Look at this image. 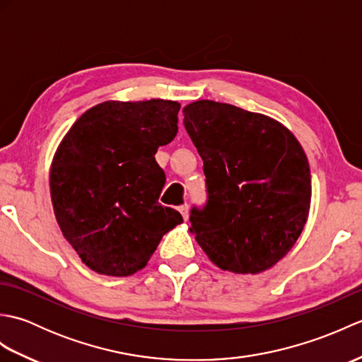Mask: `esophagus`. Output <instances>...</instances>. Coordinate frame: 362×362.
I'll use <instances>...</instances> for the list:
<instances>
[{
	"mask_svg": "<svg viewBox=\"0 0 362 362\" xmlns=\"http://www.w3.org/2000/svg\"><path fill=\"white\" fill-rule=\"evenodd\" d=\"M179 211H180V214L183 216V219H188V205L187 204H183V205H180L179 206Z\"/></svg>",
	"mask_w": 362,
	"mask_h": 362,
	"instance_id": "34e87169",
	"label": "esophagus"
}]
</instances>
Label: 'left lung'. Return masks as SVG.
Listing matches in <instances>:
<instances>
[{"label":"left lung","mask_w":362,"mask_h":362,"mask_svg":"<svg viewBox=\"0 0 362 362\" xmlns=\"http://www.w3.org/2000/svg\"><path fill=\"white\" fill-rule=\"evenodd\" d=\"M204 160L206 204L189 232L218 267L258 274L286 255L306 224L311 174L302 146L279 121L204 99L183 109Z\"/></svg>","instance_id":"8db88e82"}]
</instances>
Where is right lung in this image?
Instances as JSON below:
<instances>
[{"mask_svg":"<svg viewBox=\"0 0 362 362\" xmlns=\"http://www.w3.org/2000/svg\"><path fill=\"white\" fill-rule=\"evenodd\" d=\"M180 104L163 99L91 107L52 158L57 224L91 271L126 276L148 264L182 214L158 202L165 171L160 146L174 140Z\"/></svg>","mask_w":362,"mask_h":362,"instance_id":"1","label":"right lung"}]
</instances>
